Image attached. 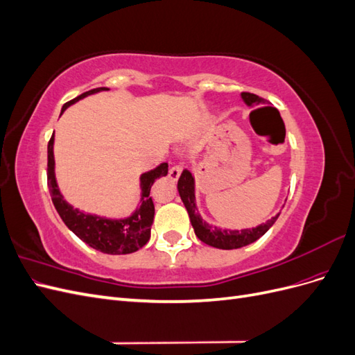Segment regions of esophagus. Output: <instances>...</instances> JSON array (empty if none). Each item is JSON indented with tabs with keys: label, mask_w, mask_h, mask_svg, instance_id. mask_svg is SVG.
<instances>
[{
	"label": "esophagus",
	"mask_w": 355,
	"mask_h": 355,
	"mask_svg": "<svg viewBox=\"0 0 355 355\" xmlns=\"http://www.w3.org/2000/svg\"><path fill=\"white\" fill-rule=\"evenodd\" d=\"M180 173H182V167H180V166H173V167H171V168L168 170V178H170L171 180H178L179 176H180Z\"/></svg>",
	"instance_id": "esophagus-1"
}]
</instances>
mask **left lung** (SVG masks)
Wrapping results in <instances>:
<instances>
[{
	"mask_svg": "<svg viewBox=\"0 0 355 355\" xmlns=\"http://www.w3.org/2000/svg\"><path fill=\"white\" fill-rule=\"evenodd\" d=\"M241 99L247 106H256V105L263 103V99L253 93H245V92L241 93ZM178 191L188 210L189 219L192 223V228L196 231V235L202 243H206L211 247H216V249L232 250V249H240V247L254 243L272 227L277 218L280 216V213H278L270 220H266L265 223L257 225L256 228H245L241 231L222 230L218 227H213V225H209L200 216L196 206V180H194V176L191 175V171L188 170L182 171V175L178 180Z\"/></svg>",
	"mask_w": 355,
	"mask_h": 355,
	"instance_id": "obj_1",
	"label": "left lung"
}]
</instances>
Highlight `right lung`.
<instances>
[{
    "label": "right lung",
    "mask_w": 355,
    "mask_h": 355,
    "mask_svg": "<svg viewBox=\"0 0 355 355\" xmlns=\"http://www.w3.org/2000/svg\"><path fill=\"white\" fill-rule=\"evenodd\" d=\"M110 89L98 87L85 92L77 98L67 102L62 106V112L75 102H78L93 93L106 92ZM53 145H55V133H53L49 146H47V182L51 201L59 213L62 220L67 227L77 235L80 240L89 244L93 249L108 254H128L133 253L148 243L151 237V225L154 222V202L149 197L151 187L154 182L161 178L167 176L168 164L161 163L155 168L146 171L141 176V206H139L130 216L124 219H110L102 218L98 214H90L73 209L69 202L65 201L60 194L58 180L55 175V154H53Z\"/></svg>",
    "instance_id": "obj_1"
}]
</instances>
